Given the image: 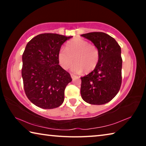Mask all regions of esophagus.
<instances>
[{
  "label": "esophagus",
  "instance_id": "obj_1",
  "mask_svg": "<svg viewBox=\"0 0 146 146\" xmlns=\"http://www.w3.org/2000/svg\"><path fill=\"white\" fill-rule=\"evenodd\" d=\"M71 78H72L73 79L75 77V75H73V74H72V73H71Z\"/></svg>",
  "mask_w": 146,
  "mask_h": 146
}]
</instances>
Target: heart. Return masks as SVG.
Masks as SVG:
<instances>
[{
  "instance_id": "heart-1",
  "label": "heart",
  "mask_w": 146,
  "mask_h": 146,
  "mask_svg": "<svg viewBox=\"0 0 146 146\" xmlns=\"http://www.w3.org/2000/svg\"><path fill=\"white\" fill-rule=\"evenodd\" d=\"M100 58L99 50L97 46L80 38H75L66 44L65 49L58 53V60L61 67L68 70L75 62L72 71L81 73L84 70L90 72L98 65Z\"/></svg>"
}]
</instances>
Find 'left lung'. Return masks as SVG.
Returning a JSON list of instances; mask_svg holds the SVG:
<instances>
[{"label":"left lung","mask_w":146,"mask_h":146,"mask_svg":"<svg viewBox=\"0 0 146 146\" xmlns=\"http://www.w3.org/2000/svg\"><path fill=\"white\" fill-rule=\"evenodd\" d=\"M81 36L92 42L100 53L99 62L95 70L80 77L81 96L90 104H104L117 95L122 84L120 46L103 32H91Z\"/></svg>","instance_id":"obj_1"}]
</instances>
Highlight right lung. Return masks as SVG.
<instances>
[{
	"instance_id": "1",
	"label": "right lung",
	"mask_w": 146,
	"mask_h": 146,
	"mask_svg": "<svg viewBox=\"0 0 146 146\" xmlns=\"http://www.w3.org/2000/svg\"><path fill=\"white\" fill-rule=\"evenodd\" d=\"M71 38L42 33L27 44L23 55L24 89L28 99L39 108L53 109L64 102V90L72 78L58 64V53Z\"/></svg>"
}]
</instances>
